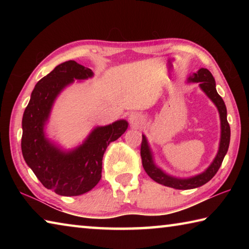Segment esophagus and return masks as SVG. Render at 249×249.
<instances>
[{"label": "esophagus", "mask_w": 249, "mask_h": 249, "mask_svg": "<svg viewBox=\"0 0 249 249\" xmlns=\"http://www.w3.org/2000/svg\"><path fill=\"white\" fill-rule=\"evenodd\" d=\"M129 123L132 124L134 127H138L142 123H144V117H142L140 113H133L129 116Z\"/></svg>", "instance_id": "34e87169"}]
</instances>
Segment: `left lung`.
I'll return each mask as SVG.
<instances>
[{
  "label": "left lung",
  "mask_w": 249,
  "mask_h": 249,
  "mask_svg": "<svg viewBox=\"0 0 249 249\" xmlns=\"http://www.w3.org/2000/svg\"><path fill=\"white\" fill-rule=\"evenodd\" d=\"M189 81L191 82H199L200 88L205 92V94L213 101V103L216 105L220 113L221 117V142H220V148H218V153L216 155L215 159L211 163V166L206 169L203 174H200L196 177L189 179H177L174 177H170L166 175L165 172L161 171L155 166L153 161V156H151V151L148 147V142H147L146 137L142 135V146H141V157H142V167L151 179L156 182L160 184L166 185V187H170L174 189H178V190H189V189H195L201 185L205 184L206 182L213 178L217 170L223 162L225 155L229 150L230 146V140H231V127L229 122H227L226 117V107L223 99L217 93L215 88V80H214L212 73L210 72L208 69L201 68L196 73H195L192 77L189 78Z\"/></svg>",
  "instance_id": "obj_1"
}]
</instances>
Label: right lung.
Segmentation results:
<instances>
[{
	"mask_svg": "<svg viewBox=\"0 0 249 249\" xmlns=\"http://www.w3.org/2000/svg\"><path fill=\"white\" fill-rule=\"evenodd\" d=\"M93 75L92 70L74 60L57 66L34 88L25 108L22 153L27 165L45 188L59 196H74L93 189L102 176V159L107 146L127 129V122L96 127L81 146L64 153L44 134V126L57 95L74 79Z\"/></svg>",
	"mask_w": 249,
	"mask_h": 249,
	"instance_id": "obj_1",
	"label": "right lung"
}]
</instances>
